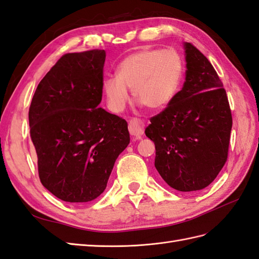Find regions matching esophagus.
<instances>
[{
  "label": "esophagus",
  "instance_id": "34e87169",
  "mask_svg": "<svg viewBox=\"0 0 259 259\" xmlns=\"http://www.w3.org/2000/svg\"><path fill=\"white\" fill-rule=\"evenodd\" d=\"M145 124L141 120V119L138 118H132L129 121V132L130 135L135 139H140V137L143 135Z\"/></svg>",
  "mask_w": 259,
  "mask_h": 259
}]
</instances>
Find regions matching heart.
<instances>
[{
  "label": "heart",
  "mask_w": 259,
  "mask_h": 259,
  "mask_svg": "<svg viewBox=\"0 0 259 259\" xmlns=\"http://www.w3.org/2000/svg\"><path fill=\"white\" fill-rule=\"evenodd\" d=\"M183 57L175 49H140L119 63L116 75L106 77L103 93L108 108L120 112L129 101L128 88L137 101L150 109L166 107L180 91Z\"/></svg>",
  "instance_id": "heart-1"
}]
</instances>
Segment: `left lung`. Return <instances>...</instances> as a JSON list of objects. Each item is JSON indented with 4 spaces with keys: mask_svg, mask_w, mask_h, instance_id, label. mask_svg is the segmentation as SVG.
Listing matches in <instances>:
<instances>
[{
    "mask_svg": "<svg viewBox=\"0 0 259 259\" xmlns=\"http://www.w3.org/2000/svg\"><path fill=\"white\" fill-rule=\"evenodd\" d=\"M186 81L160 114L150 119L145 136L155 144V167L180 191L203 189L228 160L232 114L227 92L213 66L185 42Z\"/></svg>",
    "mask_w": 259,
    "mask_h": 259,
    "instance_id": "left-lung-1",
    "label": "left lung"
}]
</instances>
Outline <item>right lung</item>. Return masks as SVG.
I'll return each mask as SVG.
<instances>
[{
	"instance_id": "right-lung-1",
	"label": "right lung",
	"mask_w": 259,
	"mask_h": 259,
	"mask_svg": "<svg viewBox=\"0 0 259 259\" xmlns=\"http://www.w3.org/2000/svg\"><path fill=\"white\" fill-rule=\"evenodd\" d=\"M105 50L62 56L38 84L28 118L38 174L66 202L103 194L118 155L128 147V123L99 107Z\"/></svg>"
}]
</instances>
